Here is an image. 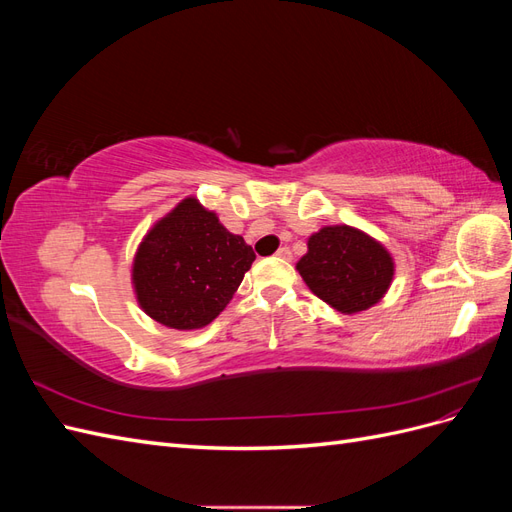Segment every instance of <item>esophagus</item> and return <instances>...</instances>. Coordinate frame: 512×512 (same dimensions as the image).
Masks as SVG:
<instances>
[{"mask_svg":"<svg viewBox=\"0 0 512 512\" xmlns=\"http://www.w3.org/2000/svg\"><path fill=\"white\" fill-rule=\"evenodd\" d=\"M275 256L280 258V260H292V252H290V247H280V250L275 252Z\"/></svg>","mask_w":512,"mask_h":512,"instance_id":"1","label":"esophagus"}]
</instances>
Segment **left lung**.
Wrapping results in <instances>:
<instances>
[{
	"label": "left lung",
	"mask_w": 512,
	"mask_h": 512,
	"mask_svg": "<svg viewBox=\"0 0 512 512\" xmlns=\"http://www.w3.org/2000/svg\"><path fill=\"white\" fill-rule=\"evenodd\" d=\"M297 269L309 290L342 314L378 303L393 280L391 254L350 226H327L309 237Z\"/></svg>",
	"instance_id": "8db88e82"
}]
</instances>
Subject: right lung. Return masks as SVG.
Segmentation results:
<instances>
[{"label": "right lung", "instance_id": "add662e5", "mask_svg": "<svg viewBox=\"0 0 512 512\" xmlns=\"http://www.w3.org/2000/svg\"><path fill=\"white\" fill-rule=\"evenodd\" d=\"M254 260L243 237L185 198L138 247L132 271L138 303L170 329H200L218 318Z\"/></svg>", "mask_w": 512, "mask_h": 512}]
</instances>
